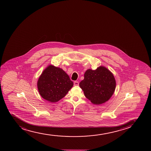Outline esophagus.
<instances>
[{
  "label": "esophagus",
  "mask_w": 151,
  "mask_h": 151,
  "mask_svg": "<svg viewBox=\"0 0 151 151\" xmlns=\"http://www.w3.org/2000/svg\"><path fill=\"white\" fill-rule=\"evenodd\" d=\"M79 85V83L78 81H75L74 82V85L75 86H78Z\"/></svg>",
  "instance_id": "esophagus-1"
}]
</instances>
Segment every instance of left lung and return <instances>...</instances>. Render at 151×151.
Returning <instances> with one entry per match:
<instances>
[{
	"label": "left lung",
	"mask_w": 151,
	"mask_h": 151,
	"mask_svg": "<svg viewBox=\"0 0 151 151\" xmlns=\"http://www.w3.org/2000/svg\"><path fill=\"white\" fill-rule=\"evenodd\" d=\"M80 87L85 96L94 104L99 105L109 100L114 92L116 81L112 73L104 66L85 72Z\"/></svg>",
	"instance_id": "1"
}]
</instances>
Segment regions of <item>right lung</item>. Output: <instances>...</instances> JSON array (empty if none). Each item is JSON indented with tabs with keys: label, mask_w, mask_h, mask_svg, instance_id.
Returning a JSON list of instances; mask_svg holds the SVG:
<instances>
[{
	"label": "right lung",
	"mask_w": 151,
	"mask_h": 151,
	"mask_svg": "<svg viewBox=\"0 0 151 151\" xmlns=\"http://www.w3.org/2000/svg\"><path fill=\"white\" fill-rule=\"evenodd\" d=\"M73 85V82L63 69L52 65L44 70L37 82L41 96L52 103L63 98Z\"/></svg>",
	"instance_id": "obj_1"
}]
</instances>
